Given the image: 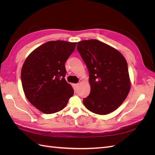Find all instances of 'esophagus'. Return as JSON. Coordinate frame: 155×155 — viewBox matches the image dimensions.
I'll return each instance as SVG.
<instances>
[{
  "label": "esophagus",
  "mask_w": 155,
  "mask_h": 155,
  "mask_svg": "<svg viewBox=\"0 0 155 155\" xmlns=\"http://www.w3.org/2000/svg\"><path fill=\"white\" fill-rule=\"evenodd\" d=\"M79 87V83H76V84H74V88L76 89V90H77L78 88Z\"/></svg>",
  "instance_id": "obj_1"
}]
</instances>
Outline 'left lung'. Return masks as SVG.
I'll use <instances>...</instances> for the list:
<instances>
[{"mask_svg":"<svg viewBox=\"0 0 155 155\" xmlns=\"http://www.w3.org/2000/svg\"><path fill=\"white\" fill-rule=\"evenodd\" d=\"M77 49L89 73L91 92L83 99L84 105L97 114L114 111L130 91L126 59L118 50L96 39L79 41Z\"/></svg>","mask_w":155,"mask_h":155,"instance_id":"left-lung-1","label":"left lung"}]
</instances>
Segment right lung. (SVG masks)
<instances>
[{
	"instance_id": "add662e5",
	"label": "right lung",
	"mask_w": 155,
	"mask_h": 155,
	"mask_svg": "<svg viewBox=\"0 0 155 155\" xmlns=\"http://www.w3.org/2000/svg\"><path fill=\"white\" fill-rule=\"evenodd\" d=\"M76 44L48 41L33 51L22 65L21 81L25 96L45 114L61 110L74 94L73 88L64 79V63Z\"/></svg>"
}]
</instances>
